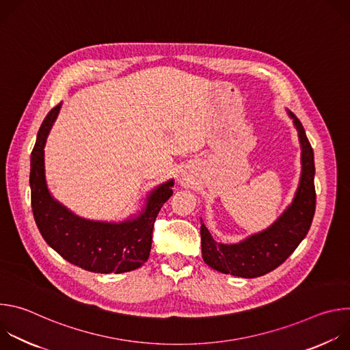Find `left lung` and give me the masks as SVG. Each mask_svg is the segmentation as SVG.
Listing matches in <instances>:
<instances>
[{"instance_id": "8db88e82", "label": "left lung", "mask_w": 350, "mask_h": 350, "mask_svg": "<svg viewBox=\"0 0 350 350\" xmlns=\"http://www.w3.org/2000/svg\"><path fill=\"white\" fill-rule=\"evenodd\" d=\"M288 115L293 120L302 148V173L293 201L269 228L238 243L216 242L202 223V258L220 273L255 278L273 271L293 254L312 226L316 211L313 148L302 123L292 112L288 111Z\"/></svg>"}]
</instances>
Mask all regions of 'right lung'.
<instances>
[{
  "mask_svg": "<svg viewBox=\"0 0 350 350\" xmlns=\"http://www.w3.org/2000/svg\"><path fill=\"white\" fill-rule=\"evenodd\" d=\"M61 104L44 119L31 152L30 188L36 224L45 242L65 260L92 273H126L149 258L152 231L163 204L173 195V180L157 187L134 219L122 223L94 221L76 216L49 193L45 181L44 146Z\"/></svg>",
  "mask_w": 350,
  "mask_h": 350,
  "instance_id": "right-lung-1",
  "label": "right lung"
}]
</instances>
